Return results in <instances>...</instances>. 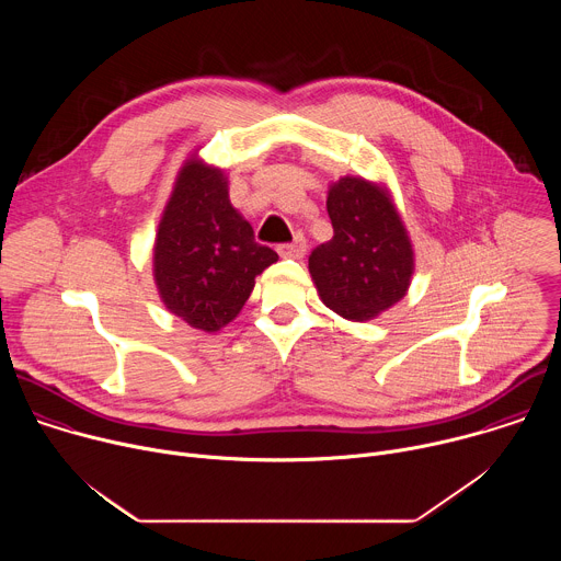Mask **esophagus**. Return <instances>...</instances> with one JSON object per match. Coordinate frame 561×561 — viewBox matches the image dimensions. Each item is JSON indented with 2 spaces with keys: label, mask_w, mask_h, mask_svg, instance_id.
Here are the masks:
<instances>
[{
  "label": "esophagus",
  "mask_w": 561,
  "mask_h": 561,
  "mask_svg": "<svg viewBox=\"0 0 561 561\" xmlns=\"http://www.w3.org/2000/svg\"><path fill=\"white\" fill-rule=\"evenodd\" d=\"M277 253H279L282 257H290V260H301V257L306 255V239H304L301 234H297V237H295V242H293V244H282V247L277 249Z\"/></svg>",
  "instance_id": "34e87169"
}]
</instances>
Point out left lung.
<instances>
[{
    "instance_id": "left-lung-1",
    "label": "left lung",
    "mask_w": 561,
    "mask_h": 561,
    "mask_svg": "<svg viewBox=\"0 0 561 561\" xmlns=\"http://www.w3.org/2000/svg\"><path fill=\"white\" fill-rule=\"evenodd\" d=\"M327 208L333 239L308 257L312 284L344 319L370 322L411 288V234L386 182L344 175L329 186Z\"/></svg>"
}]
</instances>
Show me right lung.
Segmentation results:
<instances>
[{"label": "right lung", "mask_w": 561, "mask_h": 561, "mask_svg": "<svg viewBox=\"0 0 561 561\" xmlns=\"http://www.w3.org/2000/svg\"><path fill=\"white\" fill-rule=\"evenodd\" d=\"M277 253L228 197L226 173L195 150L178 171L152 247V279L167 310L191 329L217 333L239 314L255 277Z\"/></svg>", "instance_id": "obj_1"}]
</instances>
